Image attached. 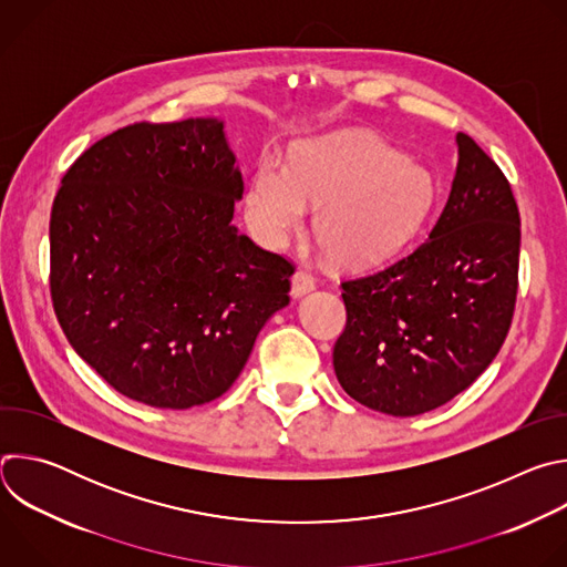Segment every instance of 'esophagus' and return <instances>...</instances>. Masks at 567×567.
Here are the masks:
<instances>
[{
    "instance_id": "obj_1",
    "label": "esophagus",
    "mask_w": 567,
    "mask_h": 567,
    "mask_svg": "<svg viewBox=\"0 0 567 567\" xmlns=\"http://www.w3.org/2000/svg\"><path fill=\"white\" fill-rule=\"evenodd\" d=\"M313 287H316V280H313V276H311L309 271L298 269V271L291 276V296H293V298H300V296L309 293Z\"/></svg>"
}]
</instances>
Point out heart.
<instances>
[{"label":"heart","mask_w":567,"mask_h":567,"mask_svg":"<svg viewBox=\"0 0 567 567\" xmlns=\"http://www.w3.org/2000/svg\"><path fill=\"white\" fill-rule=\"evenodd\" d=\"M433 202L429 173L385 141L337 132L296 145L291 164L265 156L245 195V217L267 247H280L318 206L313 235L332 262L363 267L396 254Z\"/></svg>","instance_id":"1"}]
</instances>
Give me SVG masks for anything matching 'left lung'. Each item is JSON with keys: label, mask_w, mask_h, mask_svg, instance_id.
<instances>
[{"label": "left lung", "mask_w": 567, "mask_h": 567, "mask_svg": "<svg viewBox=\"0 0 567 567\" xmlns=\"http://www.w3.org/2000/svg\"><path fill=\"white\" fill-rule=\"evenodd\" d=\"M457 171L429 237L341 282L334 372L363 406L413 417L468 388L503 348L518 293L520 215L496 161L457 132Z\"/></svg>", "instance_id": "1"}]
</instances>
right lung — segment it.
I'll use <instances>...</instances> for the list:
<instances>
[{"instance_id": "1", "label": "right lung", "mask_w": 567, "mask_h": 567, "mask_svg": "<svg viewBox=\"0 0 567 567\" xmlns=\"http://www.w3.org/2000/svg\"><path fill=\"white\" fill-rule=\"evenodd\" d=\"M245 193L217 118L134 123L96 141L53 199L51 300L114 390L184 411L224 394L293 265L233 219Z\"/></svg>"}]
</instances>
